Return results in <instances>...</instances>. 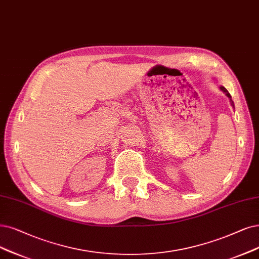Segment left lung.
Returning <instances> with one entry per match:
<instances>
[{
  "instance_id": "obj_1",
  "label": "left lung",
  "mask_w": 259,
  "mask_h": 259,
  "mask_svg": "<svg viewBox=\"0 0 259 259\" xmlns=\"http://www.w3.org/2000/svg\"><path fill=\"white\" fill-rule=\"evenodd\" d=\"M220 88V90L223 92V94H225V96L230 99V102H231V105H232V107H234L235 108V105H234V102H233V100H232V97H231V95H230V92L227 91L223 86H220L219 87Z\"/></svg>"
}]
</instances>
